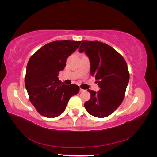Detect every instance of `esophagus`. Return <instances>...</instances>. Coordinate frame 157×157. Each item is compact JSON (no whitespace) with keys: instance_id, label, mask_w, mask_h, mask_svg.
Returning <instances> with one entry per match:
<instances>
[{"instance_id":"obj_1","label":"esophagus","mask_w":157,"mask_h":157,"mask_svg":"<svg viewBox=\"0 0 157 157\" xmlns=\"http://www.w3.org/2000/svg\"><path fill=\"white\" fill-rule=\"evenodd\" d=\"M84 91H85V90H84V89H82V88H80V92H84Z\"/></svg>"}]
</instances>
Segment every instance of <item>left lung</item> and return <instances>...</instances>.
<instances>
[{"label":"left lung","instance_id":"left-lung-1","mask_svg":"<svg viewBox=\"0 0 157 157\" xmlns=\"http://www.w3.org/2000/svg\"><path fill=\"white\" fill-rule=\"evenodd\" d=\"M83 52L90 59V74L99 88L98 92L88 90L91 97L84 107L94 117H108L124 98L130 79L126 62L111 46L99 41H82L79 52Z\"/></svg>","mask_w":157,"mask_h":157}]
</instances>
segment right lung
Wrapping results in <instances>:
<instances>
[{"label": "right lung", "mask_w": 157, "mask_h": 157, "mask_svg": "<svg viewBox=\"0 0 157 157\" xmlns=\"http://www.w3.org/2000/svg\"><path fill=\"white\" fill-rule=\"evenodd\" d=\"M80 43L81 41L51 42L37 50L28 61L25 88L30 101L41 115L47 118L59 116L71 97L78 93V86L61 83L58 76L64 69L68 57Z\"/></svg>", "instance_id": "add662e5"}]
</instances>
